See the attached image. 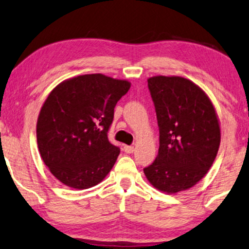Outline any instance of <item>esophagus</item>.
Listing matches in <instances>:
<instances>
[{"instance_id": "obj_1", "label": "esophagus", "mask_w": 249, "mask_h": 249, "mask_svg": "<svg viewBox=\"0 0 249 249\" xmlns=\"http://www.w3.org/2000/svg\"><path fill=\"white\" fill-rule=\"evenodd\" d=\"M123 149H124V152L126 154H132L134 152V147L133 146H124Z\"/></svg>"}]
</instances>
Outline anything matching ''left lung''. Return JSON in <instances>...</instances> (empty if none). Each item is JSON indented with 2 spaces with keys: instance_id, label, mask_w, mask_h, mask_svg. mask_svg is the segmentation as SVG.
I'll return each instance as SVG.
<instances>
[{
  "instance_id": "obj_1",
  "label": "left lung",
  "mask_w": 249,
  "mask_h": 249,
  "mask_svg": "<svg viewBox=\"0 0 249 249\" xmlns=\"http://www.w3.org/2000/svg\"><path fill=\"white\" fill-rule=\"evenodd\" d=\"M160 130L159 155L143 168L157 190L177 193L206 176L218 152L221 130L209 97L181 77L148 79Z\"/></svg>"
}]
</instances>
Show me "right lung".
I'll use <instances>...</instances> for the list:
<instances>
[{
	"label": "right lung",
	"instance_id": "obj_1",
	"mask_svg": "<svg viewBox=\"0 0 249 249\" xmlns=\"http://www.w3.org/2000/svg\"><path fill=\"white\" fill-rule=\"evenodd\" d=\"M130 83L85 74L56 86L41 108L36 124L40 155L50 172L69 187L95 186L121 153L108 139L114 110Z\"/></svg>",
	"mask_w": 249,
	"mask_h": 249
}]
</instances>
